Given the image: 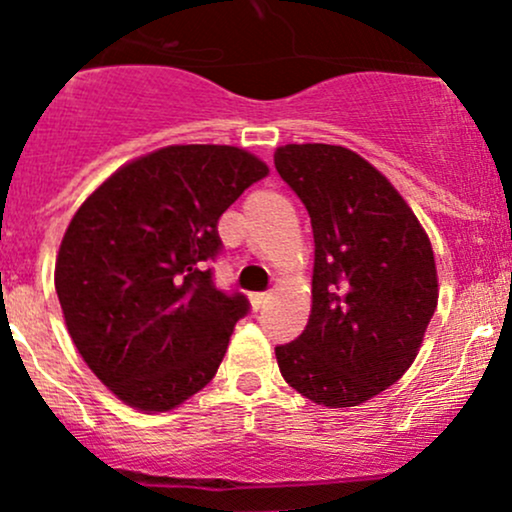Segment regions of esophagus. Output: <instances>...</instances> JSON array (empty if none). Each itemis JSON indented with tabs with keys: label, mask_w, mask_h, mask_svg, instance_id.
Wrapping results in <instances>:
<instances>
[{
	"label": "esophagus",
	"mask_w": 512,
	"mask_h": 512,
	"mask_svg": "<svg viewBox=\"0 0 512 512\" xmlns=\"http://www.w3.org/2000/svg\"><path fill=\"white\" fill-rule=\"evenodd\" d=\"M267 299H269L267 294H250V306H252V311H262V308H265Z\"/></svg>",
	"instance_id": "1"
}]
</instances>
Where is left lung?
I'll list each match as a JSON object with an SVG mask.
<instances>
[{
    "label": "left lung",
    "instance_id": "1",
    "mask_svg": "<svg viewBox=\"0 0 512 512\" xmlns=\"http://www.w3.org/2000/svg\"><path fill=\"white\" fill-rule=\"evenodd\" d=\"M274 167L316 240L311 316L274 350L279 372L318 406H359L418 357L440 296L435 252L406 199L355 150L289 143Z\"/></svg>",
    "mask_w": 512,
    "mask_h": 512
}]
</instances>
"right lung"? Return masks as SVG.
Wrapping results in <instances>:
<instances>
[{
	"label": "right lung",
	"mask_w": 512,
	"mask_h": 512,
	"mask_svg": "<svg viewBox=\"0 0 512 512\" xmlns=\"http://www.w3.org/2000/svg\"><path fill=\"white\" fill-rule=\"evenodd\" d=\"M269 167L235 145H167L82 201L55 260L63 318L87 367L126 406L167 413L216 376L247 299L204 262L218 218Z\"/></svg>",
	"instance_id": "obj_1"
}]
</instances>
